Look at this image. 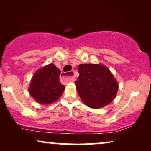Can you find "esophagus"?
I'll list each match as a JSON object with an SVG mask.
<instances>
[{
    "label": "esophagus",
    "mask_w": 151,
    "mask_h": 151,
    "mask_svg": "<svg viewBox=\"0 0 151 151\" xmlns=\"http://www.w3.org/2000/svg\"><path fill=\"white\" fill-rule=\"evenodd\" d=\"M73 71H71V74L70 75H68V73L63 72L62 73L61 77L63 79V80H66L69 82H74L75 80V77L74 76H72Z\"/></svg>",
    "instance_id": "esophagus-1"
}]
</instances>
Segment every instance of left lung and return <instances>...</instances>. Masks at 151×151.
Returning <instances> with one entry per match:
<instances>
[{"label": "left lung", "mask_w": 151, "mask_h": 151, "mask_svg": "<svg viewBox=\"0 0 151 151\" xmlns=\"http://www.w3.org/2000/svg\"><path fill=\"white\" fill-rule=\"evenodd\" d=\"M75 82L82 101L89 107L106 106L116 96L118 85L109 68L101 64H80Z\"/></svg>", "instance_id": "obj_1"}]
</instances>
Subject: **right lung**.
<instances>
[{"label":"right lung","mask_w":151,"mask_h":151,"mask_svg":"<svg viewBox=\"0 0 151 151\" xmlns=\"http://www.w3.org/2000/svg\"><path fill=\"white\" fill-rule=\"evenodd\" d=\"M60 69L52 63L39 69L30 80V95L42 104H50L57 101L65 90V86L60 82Z\"/></svg>","instance_id":"add662e5"}]
</instances>
